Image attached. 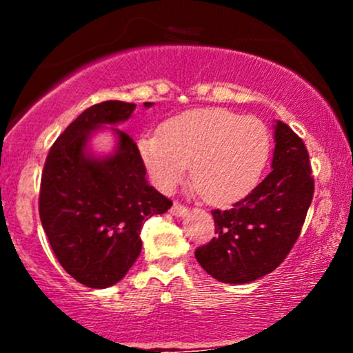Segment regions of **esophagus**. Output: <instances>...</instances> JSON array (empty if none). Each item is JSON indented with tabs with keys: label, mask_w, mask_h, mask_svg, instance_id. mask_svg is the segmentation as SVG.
<instances>
[{
	"label": "esophagus",
	"mask_w": 353,
	"mask_h": 353,
	"mask_svg": "<svg viewBox=\"0 0 353 353\" xmlns=\"http://www.w3.org/2000/svg\"><path fill=\"white\" fill-rule=\"evenodd\" d=\"M188 208H185L184 204H181V202H174L172 208H171V214L172 216H177V217H182L188 214Z\"/></svg>",
	"instance_id": "1"
}]
</instances>
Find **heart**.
I'll return each mask as SVG.
<instances>
[{"mask_svg": "<svg viewBox=\"0 0 353 353\" xmlns=\"http://www.w3.org/2000/svg\"><path fill=\"white\" fill-rule=\"evenodd\" d=\"M270 137L257 117L225 108H199L169 117L159 134L139 139L141 159L164 192L190 177L210 204H229L255 188L269 157Z\"/></svg>", "mask_w": 353, "mask_h": 353, "instance_id": "1", "label": "heart"}]
</instances>
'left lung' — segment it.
<instances>
[{
	"instance_id": "obj_1",
	"label": "left lung",
	"mask_w": 353,
	"mask_h": 353,
	"mask_svg": "<svg viewBox=\"0 0 353 353\" xmlns=\"http://www.w3.org/2000/svg\"><path fill=\"white\" fill-rule=\"evenodd\" d=\"M272 171L229 210H212L217 236L196 249L202 269L219 282L247 283L277 269L297 242L314 197L305 144L275 123Z\"/></svg>"
}]
</instances>
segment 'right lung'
Here are the masks:
<instances>
[{"label":"right lung","mask_w":353,"mask_h":353,"mask_svg":"<svg viewBox=\"0 0 353 353\" xmlns=\"http://www.w3.org/2000/svg\"><path fill=\"white\" fill-rule=\"evenodd\" d=\"M151 108L152 103H144ZM136 104L104 101L88 108L51 145L39 189V217L63 269L83 285H114L139 257L141 228L172 202L145 181V165L131 136L112 128L114 154L94 157V129L129 119Z\"/></svg>","instance_id":"1"}]
</instances>
